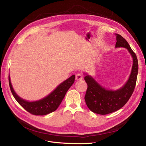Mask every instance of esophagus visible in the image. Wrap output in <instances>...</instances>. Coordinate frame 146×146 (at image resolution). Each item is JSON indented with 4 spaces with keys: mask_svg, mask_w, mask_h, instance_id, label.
I'll return each instance as SVG.
<instances>
[{
    "mask_svg": "<svg viewBox=\"0 0 146 146\" xmlns=\"http://www.w3.org/2000/svg\"><path fill=\"white\" fill-rule=\"evenodd\" d=\"M75 79L77 81H80V80H82L83 79V76L82 75H80V74H76Z\"/></svg>",
    "mask_w": 146,
    "mask_h": 146,
    "instance_id": "esophagus-1",
    "label": "esophagus"
}]
</instances>
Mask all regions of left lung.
Segmentation results:
<instances>
[{
  "mask_svg": "<svg viewBox=\"0 0 146 146\" xmlns=\"http://www.w3.org/2000/svg\"><path fill=\"white\" fill-rule=\"evenodd\" d=\"M115 48H125L132 55L133 64L128 81L122 88L117 90H109L99 85L90 75L85 76L88 87L85 100L92 111L100 115L114 112L122 108L134 92L138 73V61L135 52L132 51L127 41L120 35L116 34Z\"/></svg>",
  "mask_w": 146,
  "mask_h": 146,
  "instance_id": "obj_1",
  "label": "left lung"
}]
</instances>
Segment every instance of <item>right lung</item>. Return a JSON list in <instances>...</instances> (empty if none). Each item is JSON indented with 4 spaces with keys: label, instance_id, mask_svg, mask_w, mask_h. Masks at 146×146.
Listing matches in <instances>:
<instances>
[{
    "label": "right lung",
    "instance_id": "1",
    "mask_svg": "<svg viewBox=\"0 0 146 146\" xmlns=\"http://www.w3.org/2000/svg\"><path fill=\"white\" fill-rule=\"evenodd\" d=\"M75 76L72 75L69 78L61 83L47 97L35 102H28L20 98L15 94L9 75V83L11 91L15 100L22 107L30 113L35 115H45L55 111L60 106L67 91L75 82Z\"/></svg>",
    "mask_w": 146,
    "mask_h": 146
}]
</instances>
